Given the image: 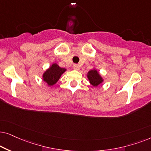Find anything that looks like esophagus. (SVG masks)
<instances>
[{"instance_id": "1", "label": "esophagus", "mask_w": 151, "mask_h": 151, "mask_svg": "<svg viewBox=\"0 0 151 151\" xmlns=\"http://www.w3.org/2000/svg\"><path fill=\"white\" fill-rule=\"evenodd\" d=\"M73 68L75 70H79V69H80V68H79V66L77 65V64H74V65H73Z\"/></svg>"}]
</instances>
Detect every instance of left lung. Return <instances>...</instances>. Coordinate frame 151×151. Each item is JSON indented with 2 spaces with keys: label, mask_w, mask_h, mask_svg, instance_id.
<instances>
[{
  "label": "left lung",
  "mask_w": 151,
  "mask_h": 151,
  "mask_svg": "<svg viewBox=\"0 0 151 151\" xmlns=\"http://www.w3.org/2000/svg\"><path fill=\"white\" fill-rule=\"evenodd\" d=\"M87 77L88 80H89L90 84L93 86L94 87H97L98 86H99L104 81L103 78L100 75L99 72L95 69L90 70L88 72Z\"/></svg>",
  "instance_id": "8db88e82"
}]
</instances>
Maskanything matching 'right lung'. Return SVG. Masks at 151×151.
<instances>
[{"instance_id":"1","label":"right lung","mask_w":151,"mask_h":151,"mask_svg":"<svg viewBox=\"0 0 151 151\" xmlns=\"http://www.w3.org/2000/svg\"><path fill=\"white\" fill-rule=\"evenodd\" d=\"M66 71V69L59 67L57 63H53L43 74V81L49 86H52L59 81L61 76Z\"/></svg>"}]
</instances>
